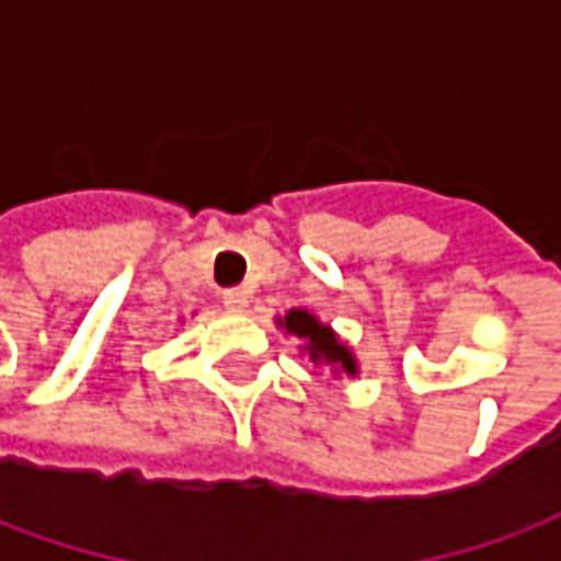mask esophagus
<instances>
[{"label": "esophagus", "instance_id": "esophagus-1", "mask_svg": "<svg viewBox=\"0 0 561 561\" xmlns=\"http://www.w3.org/2000/svg\"><path fill=\"white\" fill-rule=\"evenodd\" d=\"M222 306H226L228 312H247L249 309V294L240 291V288H231V291H222Z\"/></svg>", "mask_w": 561, "mask_h": 561}]
</instances>
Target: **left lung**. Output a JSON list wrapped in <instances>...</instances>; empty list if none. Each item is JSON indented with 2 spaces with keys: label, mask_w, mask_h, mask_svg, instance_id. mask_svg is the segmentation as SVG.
Wrapping results in <instances>:
<instances>
[{
  "label": "left lung",
  "mask_w": 561,
  "mask_h": 561,
  "mask_svg": "<svg viewBox=\"0 0 561 561\" xmlns=\"http://www.w3.org/2000/svg\"><path fill=\"white\" fill-rule=\"evenodd\" d=\"M276 323L288 335L300 339V354L314 368H327L333 377L359 375V363H356L354 351L339 339V333L330 323H323L314 312H309V309H291V312H285V318H276Z\"/></svg>",
  "instance_id": "8db88e82"
}]
</instances>
